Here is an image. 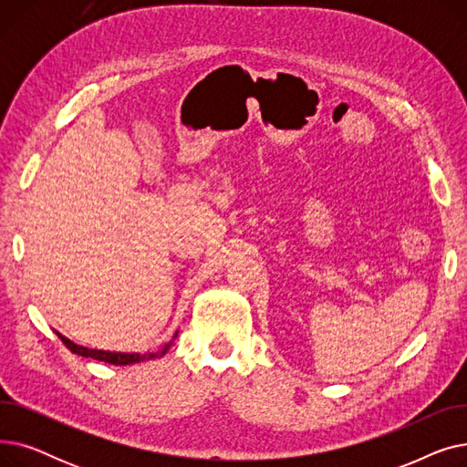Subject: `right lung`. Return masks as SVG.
<instances>
[{"mask_svg": "<svg viewBox=\"0 0 467 467\" xmlns=\"http://www.w3.org/2000/svg\"><path fill=\"white\" fill-rule=\"evenodd\" d=\"M57 335L60 337V340L64 342V345L73 354H78V356L92 358V359H98V361H106V363H111V365H134V363H140V361H150V359H155V358H162L170 350V347L174 345V338L178 337V331L174 333V337H171V340L166 342V345L161 347L157 352H109V350H96V348H87V347L76 345V342L69 340L67 337H64L58 331H57Z\"/></svg>", "mask_w": 467, "mask_h": 467, "instance_id": "add662e5", "label": "right lung"}]
</instances>
